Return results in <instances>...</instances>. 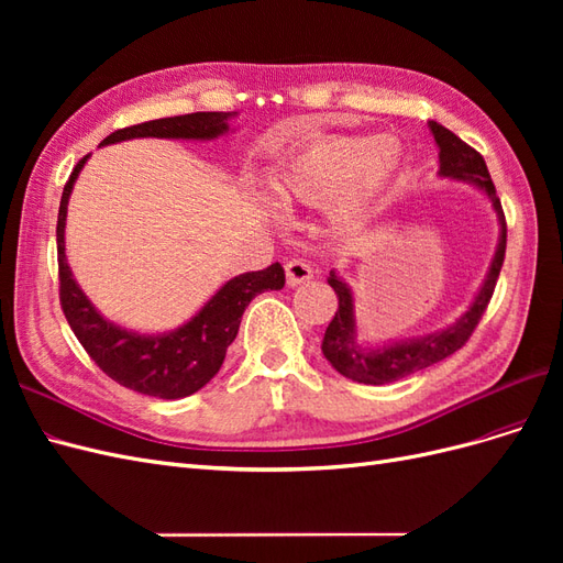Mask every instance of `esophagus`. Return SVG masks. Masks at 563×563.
Here are the masks:
<instances>
[{
	"label": "esophagus",
	"mask_w": 563,
	"mask_h": 563,
	"mask_svg": "<svg viewBox=\"0 0 563 563\" xmlns=\"http://www.w3.org/2000/svg\"><path fill=\"white\" fill-rule=\"evenodd\" d=\"M284 269H286V284L288 286H298V284H305V282L312 279V267L300 258L286 261Z\"/></svg>",
	"instance_id": "esophagus-1"
}]
</instances>
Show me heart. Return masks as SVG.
I'll return each mask as SVG.
<instances>
[{"label": "heart", "mask_w": 563, "mask_h": 563, "mask_svg": "<svg viewBox=\"0 0 563 563\" xmlns=\"http://www.w3.org/2000/svg\"><path fill=\"white\" fill-rule=\"evenodd\" d=\"M401 145L391 135H317L265 174L267 197L282 209H321L343 232L368 223L395 183Z\"/></svg>", "instance_id": "b5f03b06"}]
</instances>
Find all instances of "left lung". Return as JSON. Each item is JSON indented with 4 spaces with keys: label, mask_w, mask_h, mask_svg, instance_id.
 Listing matches in <instances>:
<instances>
[{
    "label": "left lung",
    "mask_w": 563,
    "mask_h": 563,
    "mask_svg": "<svg viewBox=\"0 0 563 563\" xmlns=\"http://www.w3.org/2000/svg\"><path fill=\"white\" fill-rule=\"evenodd\" d=\"M428 126L439 147V176L474 185L476 190H482L488 197L493 211H496L498 225H500L496 255H493V261L488 265L486 279L479 288V294L474 296L467 312L460 314L455 323L428 335L406 338V340H397V343H387L378 347H368L356 340L352 288L343 282V277L335 275V269H331L329 284L338 296V312L331 319L327 333H323L321 352L340 376H345L354 383H364V385L395 383L411 376L416 371H422L441 360H446V356H451L453 352L463 347L488 308V300L493 296V288H496L500 267L505 261V246H507L505 213L500 207V199L496 195V185H493L488 176L484 157L465 141H460L457 135L446 126H441L437 122H430Z\"/></svg>",
    "instance_id": "left-lung-1"
}]
</instances>
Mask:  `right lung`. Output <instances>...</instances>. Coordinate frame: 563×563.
I'll return each mask as SVG.
<instances>
[{"mask_svg": "<svg viewBox=\"0 0 563 563\" xmlns=\"http://www.w3.org/2000/svg\"><path fill=\"white\" fill-rule=\"evenodd\" d=\"M236 112H192L178 117L152 119L135 126L110 133L100 145H112L131 139H176V141H213L230 131V119ZM84 157L70 180L63 187L58 209V277L60 308L75 331L81 347L89 352L98 368L114 383L157 399H183L195 395L223 366L225 352L240 331L242 314L249 302L263 291L284 288V267L272 263L258 272H244L232 277L203 302V308L183 327L166 333H139L100 314L84 296L65 258V218L75 180L87 164Z\"/></svg>", "mask_w": 563, "mask_h": 563, "instance_id": "right-lung-1", "label": "right lung"}]
</instances>
